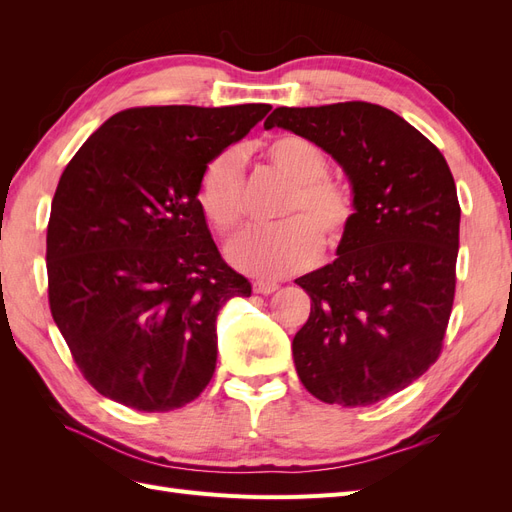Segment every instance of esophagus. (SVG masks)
<instances>
[{"instance_id": "34e87169", "label": "esophagus", "mask_w": 512, "mask_h": 512, "mask_svg": "<svg viewBox=\"0 0 512 512\" xmlns=\"http://www.w3.org/2000/svg\"><path fill=\"white\" fill-rule=\"evenodd\" d=\"M277 290V282L271 280H256L254 282V292L256 294H271Z\"/></svg>"}]
</instances>
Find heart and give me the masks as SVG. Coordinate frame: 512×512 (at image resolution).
Segmentation results:
<instances>
[{"label": "heart", "mask_w": 512, "mask_h": 512, "mask_svg": "<svg viewBox=\"0 0 512 512\" xmlns=\"http://www.w3.org/2000/svg\"><path fill=\"white\" fill-rule=\"evenodd\" d=\"M267 162L292 181L280 207L282 224L252 230L228 247L235 267L258 277H284L312 267L324 241L335 252L356 215L352 188L327 175L329 156L312 138L280 134L265 145ZM196 200L211 226L228 237L245 222L243 153L220 151L200 170Z\"/></svg>", "instance_id": "heart-1"}]
</instances>
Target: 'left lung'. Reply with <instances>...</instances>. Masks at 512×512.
Segmentation results:
<instances>
[{"label": "left lung", "mask_w": 512, "mask_h": 512, "mask_svg": "<svg viewBox=\"0 0 512 512\" xmlns=\"http://www.w3.org/2000/svg\"><path fill=\"white\" fill-rule=\"evenodd\" d=\"M273 126L331 153L356 200L339 256L297 280L312 312L292 339L294 367L324 404L371 406L442 352L459 252L453 173L429 138L378 104L280 106Z\"/></svg>", "instance_id": "8db88e82"}]
</instances>
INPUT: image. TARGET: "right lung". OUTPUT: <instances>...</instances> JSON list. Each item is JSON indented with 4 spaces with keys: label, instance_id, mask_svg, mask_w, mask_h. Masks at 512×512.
I'll use <instances>...</instances> for the list:
<instances>
[{
    "label": "right lung",
    "instance_id": "1",
    "mask_svg": "<svg viewBox=\"0 0 512 512\" xmlns=\"http://www.w3.org/2000/svg\"><path fill=\"white\" fill-rule=\"evenodd\" d=\"M269 104L134 106L61 173L46 228L49 305L76 367L134 410L190 404L213 378L215 318L252 286L230 269L198 207L200 170Z\"/></svg>",
    "mask_w": 512,
    "mask_h": 512
}]
</instances>
